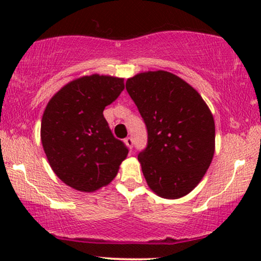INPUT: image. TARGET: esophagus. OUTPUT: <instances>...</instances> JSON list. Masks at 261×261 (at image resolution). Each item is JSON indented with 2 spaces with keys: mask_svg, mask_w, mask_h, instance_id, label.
Here are the masks:
<instances>
[{
  "mask_svg": "<svg viewBox=\"0 0 261 261\" xmlns=\"http://www.w3.org/2000/svg\"><path fill=\"white\" fill-rule=\"evenodd\" d=\"M125 143H126V145L128 146V147L133 148V146H134V141H133V139H131V137H126V139H125Z\"/></svg>",
  "mask_w": 261,
  "mask_h": 261,
  "instance_id": "34e87169",
  "label": "esophagus"
}]
</instances>
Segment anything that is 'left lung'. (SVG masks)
<instances>
[{"instance_id": "8db88e82", "label": "left lung", "mask_w": 261, "mask_h": 261, "mask_svg": "<svg viewBox=\"0 0 261 261\" xmlns=\"http://www.w3.org/2000/svg\"><path fill=\"white\" fill-rule=\"evenodd\" d=\"M126 91L147 127V146L139 161L148 187L164 199L188 195L215 153V121L207 104L167 71L136 74L126 81Z\"/></svg>"}]
</instances>
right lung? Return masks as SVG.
<instances>
[{"mask_svg": "<svg viewBox=\"0 0 261 261\" xmlns=\"http://www.w3.org/2000/svg\"><path fill=\"white\" fill-rule=\"evenodd\" d=\"M124 88V79L92 74L67 83L47 103L41 143L54 173L68 187L93 193L118 174L128 148L114 137L103 110Z\"/></svg>", "mask_w": 261, "mask_h": 261, "instance_id": "add662e5", "label": "right lung"}]
</instances>
